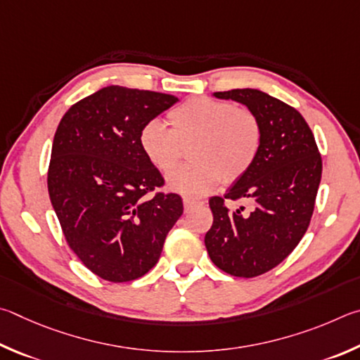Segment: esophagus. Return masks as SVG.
<instances>
[{
  "mask_svg": "<svg viewBox=\"0 0 360 360\" xmlns=\"http://www.w3.org/2000/svg\"><path fill=\"white\" fill-rule=\"evenodd\" d=\"M204 202H200V200H194V199H184V205H185V210H191L193 207H198V205H202Z\"/></svg>",
  "mask_w": 360,
  "mask_h": 360,
  "instance_id": "obj_1",
  "label": "esophagus"
}]
</instances>
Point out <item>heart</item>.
Segmentation results:
<instances>
[{
    "label": "heart",
    "mask_w": 360,
    "mask_h": 360,
    "mask_svg": "<svg viewBox=\"0 0 360 360\" xmlns=\"http://www.w3.org/2000/svg\"><path fill=\"white\" fill-rule=\"evenodd\" d=\"M172 129L150 120L139 132V145L147 160L169 174L190 150L188 166L167 176V186L186 198H202L221 184H234L255 166L262 147L259 117L237 109L229 101L190 98L169 112Z\"/></svg>",
    "instance_id": "obj_1"
}]
</instances>
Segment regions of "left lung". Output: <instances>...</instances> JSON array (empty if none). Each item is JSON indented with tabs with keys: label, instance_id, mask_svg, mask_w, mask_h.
I'll return each instance as SVG.
<instances>
[{
	"label": "left lung",
	"instance_id": "8db88e82",
	"mask_svg": "<svg viewBox=\"0 0 360 360\" xmlns=\"http://www.w3.org/2000/svg\"><path fill=\"white\" fill-rule=\"evenodd\" d=\"M261 120V153L250 172L232 185L224 198L209 204L213 224L205 234L212 262L223 272L253 278L278 266L297 247L314 210L323 161L305 118L270 94L237 88L217 91ZM226 198L247 200L250 209L229 211Z\"/></svg>",
	"mask_w": 360,
	"mask_h": 360
}]
</instances>
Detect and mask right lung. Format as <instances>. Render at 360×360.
Instances as JSON below:
<instances>
[{
	"instance_id": "add662e5",
	"label": "right lung",
	"mask_w": 360,
	"mask_h": 360,
	"mask_svg": "<svg viewBox=\"0 0 360 360\" xmlns=\"http://www.w3.org/2000/svg\"><path fill=\"white\" fill-rule=\"evenodd\" d=\"M179 98L118 85L69 107L56 128L49 196L66 242L99 278L132 281L155 267L184 213L139 145L142 126Z\"/></svg>"
}]
</instances>
